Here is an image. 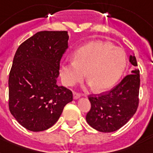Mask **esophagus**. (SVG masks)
<instances>
[{
	"mask_svg": "<svg viewBox=\"0 0 153 153\" xmlns=\"http://www.w3.org/2000/svg\"><path fill=\"white\" fill-rule=\"evenodd\" d=\"M73 96H74V99H78V98H79L80 97H81V94L78 93V92H74Z\"/></svg>",
	"mask_w": 153,
	"mask_h": 153,
	"instance_id": "34e87169",
	"label": "esophagus"
}]
</instances>
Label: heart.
<instances>
[{"instance_id": "heart-1", "label": "heart", "mask_w": 153, "mask_h": 153, "mask_svg": "<svg viewBox=\"0 0 153 153\" xmlns=\"http://www.w3.org/2000/svg\"><path fill=\"white\" fill-rule=\"evenodd\" d=\"M126 55L123 49L106 41L90 42L74 53V61L61 65L60 73L66 86H73L86 79L98 91L111 88L126 69Z\"/></svg>"}]
</instances>
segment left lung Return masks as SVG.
<instances>
[{
  "mask_svg": "<svg viewBox=\"0 0 153 153\" xmlns=\"http://www.w3.org/2000/svg\"><path fill=\"white\" fill-rule=\"evenodd\" d=\"M129 62L137 66L135 56L130 55ZM132 72L109 91L88 96L91 107L86 119L92 128L102 133L114 132L134 115L139 105L140 80L138 71Z\"/></svg>",
  "mask_w": 153,
  "mask_h": 153,
  "instance_id": "8db88e82",
  "label": "left lung"
}]
</instances>
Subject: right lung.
<instances>
[{"instance_id":"1","label":"right lung","mask_w":153,"mask_h":153,"mask_svg":"<svg viewBox=\"0 0 153 153\" xmlns=\"http://www.w3.org/2000/svg\"><path fill=\"white\" fill-rule=\"evenodd\" d=\"M66 31H42L20 44L8 78V108L30 131L51 128L73 100L69 89L58 86L60 60L68 48Z\"/></svg>"}]
</instances>
